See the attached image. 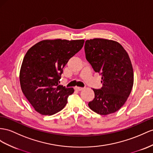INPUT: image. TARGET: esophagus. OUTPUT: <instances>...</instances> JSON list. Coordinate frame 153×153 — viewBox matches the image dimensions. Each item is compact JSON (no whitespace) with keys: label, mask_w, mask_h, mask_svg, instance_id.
I'll use <instances>...</instances> for the list:
<instances>
[{"label":"esophagus","mask_w":153,"mask_h":153,"mask_svg":"<svg viewBox=\"0 0 153 153\" xmlns=\"http://www.w3.org/2000/svg\"><path fill=\"white\" fill-rule=\"evenodd\" d=\"M74 89L76 90V91H82V90L83 89V88H82V87H76L75 88H74Z\"/></svg>","instance_id":"1"}]
</instances>
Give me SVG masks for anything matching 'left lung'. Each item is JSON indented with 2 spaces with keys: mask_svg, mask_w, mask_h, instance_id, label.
I'll use <instances>...</instances> for the list:
<instances>
[{
  "mask_svg": "<svg viewBox=\"0 0 153 153\" xmlns=\"http://www.w3.org/2000/svg\"><path fill=\"white\" fill-rule=\"evenodd\" d=\"M85 52L94 70L102 76L103 83L100 89L93 88L95 97L88 107L101 115L117 111L130 95L134 82L127 52L120 43L105 39L86 41Z\"/></svg>",
  "mask_w": 153,
  "mask_h": 153,
  "instance_id": "obj_1",
  "label": "left lung"
}]
</instances>
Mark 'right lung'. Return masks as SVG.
Returning <instances> with one entry per match:
<instances>
[{
	"instance_id": "add662e5",
	"label": "right lung",
	"mask_w": 153,
	"mask_h": 153,
	"mask_svg": "<svg viewBox=\"0 0 153 153\" xmlns=\"http://www.w3.org/2000/svg\"><path fill=\"white\" fill-rule=\"evenodd\" d=\"M84 40H44L28 50L21 65L22 91L37 112L53 115L67 103L74 92L60 83L62 68L70 58L82 48Z\"/></svg>"
}]
</instances>
